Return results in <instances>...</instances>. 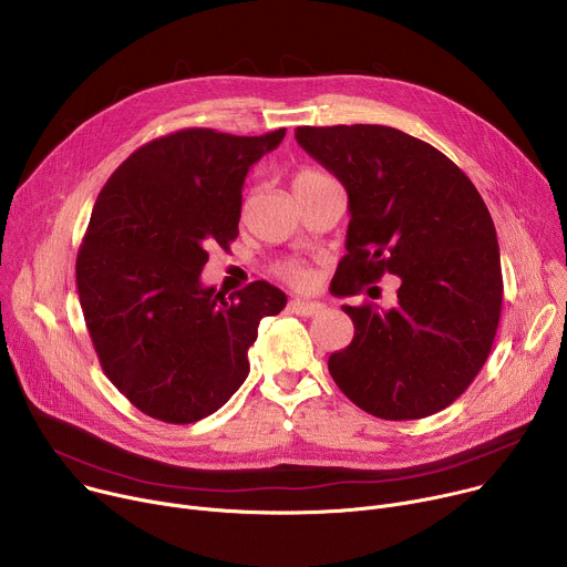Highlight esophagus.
<instances>
[{
  "instance_id": "obj_1",
  "label": "esophagus",
  "mask_w": 567,
  "mask_h": 567,
  "mask_svg": "<svg viewBox=\"0 0 567 567\" xmlns=\"http://www.w3.org/2000/svg\"><path fill=\"white\" fill-rule=\"evenodd\" d=\"M289 310L293 315H300V317H315L319 312H323V302H317V300H302V298H293L289 302Z\"/></svg>"
}]
</instances>
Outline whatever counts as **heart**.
I'll list each match as a JSON object with an SVG mask.
<instances>
[{
	"label": "heart",
	"mask_w": 567,
	"mask_h": 567,
	"mask_svg": "<svg viewBox=\"0 0 567 567\" xmlns=\"http://www.w3.org/2000/svg\"><path fill=\"white\" fill-rule=\"evenodd\" d=\"M323 178H328V176L321 174V172H317V169H300V172L293 176V192H298V189H302V187H310V185H315V183H319V181H323ZM278 276H280L282 280H287L289 285H293V287H307V285L312 282L310 271H307L300 262H287V265L278 267Z\"/></svg>",
	"instance_id": "heart-1"
}]
</instances>
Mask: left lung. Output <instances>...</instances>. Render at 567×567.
I'll return each mask as SVG.
<instances>
[{"mask_svg":"<svg viewBox=\"0 0 567 567\" xmlns=\"http://www.w3.org/2000/svg\"><path fill=\"white\" fill-rule=\"evenodd\" d=\"M298 144L348 192V296L384 274L398 302L343 305L352 341L332 352L337 386L369 414L414 421L452 404L482 371L502 312L493 219L471 178L432 144L391 126H298Z\"/></svg>","mask_w":567,"mask_h":567,"instance_id":"left-lung-1","label":"left lung"}]
</instances>
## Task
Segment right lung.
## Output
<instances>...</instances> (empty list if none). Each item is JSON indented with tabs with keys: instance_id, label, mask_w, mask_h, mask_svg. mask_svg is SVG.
Returning <instances> with one entry per match:
<instances>
[{
	"instance_id": "right-lung-1",
	"label": "right lung",
	"mask_w": 567,
	"mask_h": 567,
	"mask_svg": "<svg viewBox=\"0 0 567 567\" xmlns=\"http://www.w3.org/2000/svg\"><path fill=\"white\" fill-rule=\"evenodd\" d=\"M282 137L183 128L133 151L96 196L76 255L81 310L106 378L151 419L187 425L221 409L257 326L287 302L265 280L228 298L200 285L205 248L239 235L250 165Z\"/></svg>"
}]
</instances>
